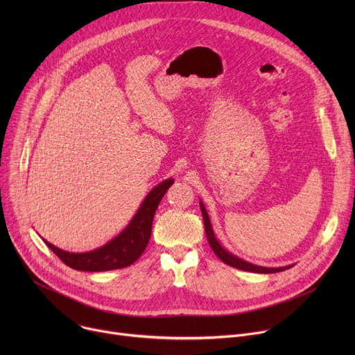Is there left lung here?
<instances>
[{"instance_id":"left-lung-1","label":"left lung","mask_w":355,"mask_h":355,"mask_svg":"<svg viewBox=\"0 0 355 355\" xmlns=\"http://www.w3.org/2000/svg\"><path fill=\"white\" fill-rule=\"evenodd\" d=\"M199 207H200V212H202V218H204V225H205V233H207V237H208V241L214 250L215 254L227 266L230 267H234L237 270H243V271H248V272H257V274H275V272H281V271H285L293 266H286V267H277V268H271V267H261V266H256V264H251L234 254H232L230 251H227L220 243L219 240L216 239L215 236V232L212 229V225H211V219H209V215L207 212V208L204 205V202L199 200Z\"/></svg>"}]
</instances>
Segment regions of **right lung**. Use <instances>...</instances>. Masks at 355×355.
Here are the masks:
<instances>
[{
    "mask_svg": "<svg viewBox=\"0 0 355 355\" xmlns=\"http://www.w3.org/2000/svg\"><path fill=\"white\" fill-rule=\"evenodd\" d=\"M173 184L174 180L168 178L151 189L141 202V205L139 207L129 225L103 247L87 252H70L53 245L44 239L42 240L66 266L77 271L99 272L129 267L146 250L151 236V225H153L157 207Z\"/></svg>",
    "mask_w": 355,
    "mask_h": 355,
    "instance_id": "add662e5",
    "label": "right lung"
}]
</instances>
